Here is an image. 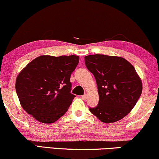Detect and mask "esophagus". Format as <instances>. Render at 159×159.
<instances>
[{"instance_id": "obj_1", "label": "esophagus", "mask_w": 159, "mask_h": 159, "mask_svg": "<svg viewBox=\"0 0 159 159\" xmlns=\"http://www.w3.org/2000/svg\"><path fill=\"white\" fill-rule=\"evenodd\" d=\"M82 98L83 99V100H84V101H85V100H87V98H88V95H82Z\"/></svg>"}]
</instances>
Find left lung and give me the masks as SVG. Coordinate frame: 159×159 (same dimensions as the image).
<instances>
[{
	"label": "left lung",
	"mask_w": 159,
	"mask_h": 159,
	"mask_svg": "<svg viewBox=\"0 0 159 159\" xmlns=\"http://www.w3.org/2000/svg\"><path fill=\"white\" fill-rule=\"evenodd\" d=\"M87 68L98 85L99 103L90 111L104 123H114L134 107L143 90L140 76L134 66L120 56L95 54L84 57Z\"/></svg>",
	"instance_id": "left-lung-1"
}]
</instances>
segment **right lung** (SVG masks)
I'll return each mask as SVG.
<instances>
[{"mask_svg":"<svg viewBox=\"0 0 159 159\" xmlns=\"http://www.w3.org/2000/svg\"><path fill=\"white\" fill-rule=\"evenodd\" d=\"M79 61L75 55H43L30 62L16 80L23 109L41 123H53L61 117L75 97L70 93V77Z\"/></svg>","mask_w":159,"mask_h":159,"instance_id":"1","label":"right lung"}]
</instances>
